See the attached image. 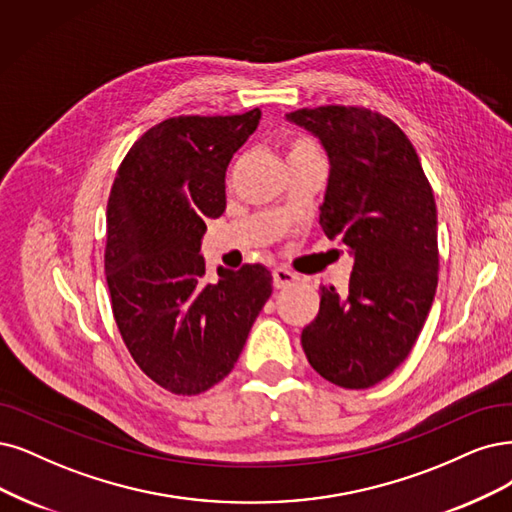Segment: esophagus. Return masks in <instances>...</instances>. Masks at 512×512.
<instances>
[{
  "mask_svg": "<svg viewBox=\"0 0 512 512\" xmlns=\"http://www.w3.org/2000/svg\"><path fill=\"white\" fill-rule=\"evenodd\" d=\"M272 278H274V287L276 289H285V287H291L293 282H297V276L285 268H276L272 272Z\"/></svg>",
  "mask_w": 512,
  "mask_h": 512,
  "instance_id": "esophagus-1",
  "label": "esophagus"
}]
</instances>
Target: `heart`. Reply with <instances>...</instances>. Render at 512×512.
<instances>
[{
  "instance_id": "b5f03b06",
  "label": "heart",
  "mask_w": 512,
  "mask_h": 512,
  "mask_svg": "<svg viewBox=\"0 0 512 512\" xmlns=\"http://www.w3.org/2000/svg\"><path fill=\"white\" fill-rule=\"evenodd\" d=\"M320 151H318V147L312 143V141H308V139H297V141H293L291 145H289V154H287V158H291V156H318Z\"/></svg>"
}]
</instances>
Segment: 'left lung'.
Masks as SVG:
<instances>
[{"label":"left lung","instance_id":"left-lung-1","mask_svg":"<svg viewBox=\"0 0 512 512\" xmlns=\"http://www.w3.org/2000/svg\"><path fill=\"white\" fill-rule=\"evenodd\" d=\"M329 160L320 227L348 246V289L320 287L301 331L308 363L335 386L371 388L409 356L437 293V204L405 132L363 107L297 109Z\"/></svg>","mask_w":512,"mask_h":512}]
</instances>
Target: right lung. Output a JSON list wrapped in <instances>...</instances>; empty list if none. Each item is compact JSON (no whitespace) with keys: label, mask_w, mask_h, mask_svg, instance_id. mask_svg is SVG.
<instances>
[{"label":"right lung","mask_w":512,"mask_h":512,"mask_svg":"<svg viewBox=\"0 0 512 512\" xmlns=\"http://www.w3.org/2000/svg\"><path fill=\"white\" fill-rule=\"evenodd\" d=\"M261 120L179 116L130 147L107 202L105 274L116 325L141 371L192 396L230 373L272 295L266 266L217 268L200 255L206 219L225 211V170Z\"/></svg>","instance_id":"1"}]
</instances>
